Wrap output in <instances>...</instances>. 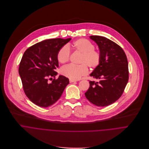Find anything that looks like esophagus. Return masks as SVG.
Masks as SVG:
<instances>
[{
	"label": "esophagus",
	"mask_w": 149,
	"mask_h": 149,
	"mask_svg": "<svg viewBox=\"0 0 149 149\" xmlns=\"http://www.w3.org/2000/svg\"><path fill=\"white\" fill-rule=\"evenodd\" d=\"M69 81H70V83H73V82H76V81H77V80H72V79H69Z\"/></svg>",
	"instance_id": "obj_1"
}]
</instances>
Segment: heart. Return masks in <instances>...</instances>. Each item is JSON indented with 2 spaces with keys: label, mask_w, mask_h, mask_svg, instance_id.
Listing matches in <instances>:
<instances>
[{
  "label": "heart",
  "mask_w": 149,
  "mask_h": 149,
  "mask_svg": "<svg viewBox=\"0 0 149 149\" xmlns=\"http://www.w3.org/2000/svg\"><path fill=\"white\" fill-rule=\"evenodd\" d=\"M73 50L81 53L78 65L70 64L63 66L61 73L64 76L72 80H78L88 72L87 66L91 69H96L101 63L102 54L95 49V46L90 40L80 38L75 40L72 45ZM70 51L67 46L62 47L57 52V58L58 62L64 64L70 59Z\"/></svg>",
  "instance_id": "1"
}]
</instances>
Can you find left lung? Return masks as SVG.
<instances>
[{"mask_svg": "<svg viewBox=\"0 0 149 149\" xmlns=\"http://www.w3.org/2000/svg\"><path fill=\"white\" fill-rule=\"evenodd\" d=\"M90 38L97 44L102 61L91 74L98 81H89L90 87L84 94L93 104L104 107L114 103L123 93L129 80L127 58L123 49L111 40L100 36Z\"/></svg>", "mask_w": 149, "mask_h": 149, "instance_id": "left-lung-1", "label": "left lung"}]
</instances>
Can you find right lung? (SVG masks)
Wrapping results in <instances>:
<instances>
[{
    "label": "right lung",
    "instance_id": "obj_1",
    "mask_svg": "<svg viewBox=\"0 0 149 149\" xmlns=\"http://www.w3.org/2000/svg\"><path fill=\"white\" fill-rule=\"evenodd\" d=\"M71 38L45 40L29 47L24 53L19 67L23 91L28 99L36 105L47 107L61 97L69 83L64 76L55 78L58 66V51ZM54 77L53 79L51 77ZM52 81L49 82L48 80Z\"/></svg>",
    "mask_w": 149,
    "mask_h": 149
}]
</instances>
